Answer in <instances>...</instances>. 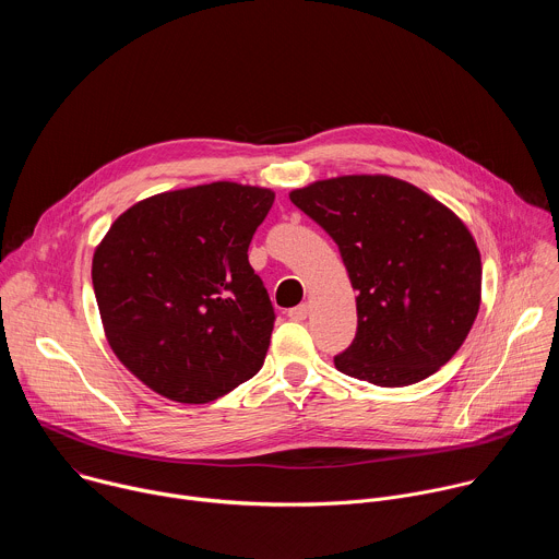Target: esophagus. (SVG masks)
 <instances>
[{
    "label": "esophagus",
    "mask_w": 559,
    "mask_h": 559,
    "mask_svg": "<svg viewBox=\"0 0 559 559\" xmlns=\"http://www.w3.org/2000/svg\"><path fill=\"white\" fill-rule=\"evenodd\" d=\"M307 313H309V305H307V302L296 305V307H292V309L287 311V316L292 318V321H305Z\"/></svg>",
    "instance_id": "esophagus-1"
}]
</instances>
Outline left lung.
<instances>
[{
	"label": "left lung",
	"mask_w": 559,
	"mask_h": 559,
	"mask_svg": "<svg viewBox=\"0 0 559 559\" xmlns=\"http://www.w3.org/2000/svg\"><path fill=\"white\" fill-rule=\"evenodd\" d=\"M289 199L341 250L358 292L354 343L338 371L407 386L447 365L480 309L483 261L468 227L420 188L386 175H349Z\"/></svg>",
	"instance_id": "obj_1"
}]
</instances>
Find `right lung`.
Instances as JSON below:
<instances>
[{
  "label": "right lung",
  "mask_w": 559,
  "mask_h": 559,
  "mask_svg": "<svg viewBox=\"0 0 559 559\" xmlns=\"http://www.w3.org/2000/svg\"><path fill=\"white\" fill-rule=\"evenodd\" d=\"M274 192L216 181L128 207L93 257L117 358L152 391L203 405L263 367L274 307L248 261Z\"/></svg>",
  "instance_id": "add662e5"
}]
</instances>
